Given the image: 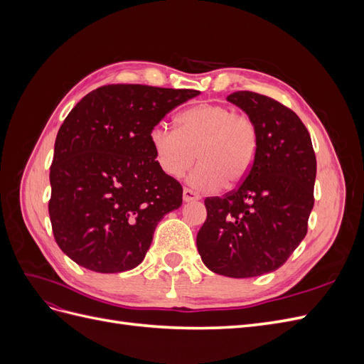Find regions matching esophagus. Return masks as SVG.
<instances>
[{
    "label": "esophagus",
    "mask_w": 364,
    "mask_h": 364,
    "mask_svg": "<svg viewBox=\"0 0 364 364\" xmlns=\"http://www.w3.org/2000/svg\"><path fill=\"white\" fill-rule=\"evenodd\" d=\"M200 196L190 188H183V200L185 202H196L199 200Z\"/></svg>",
    "instance_id": "1"
}]
</instances>
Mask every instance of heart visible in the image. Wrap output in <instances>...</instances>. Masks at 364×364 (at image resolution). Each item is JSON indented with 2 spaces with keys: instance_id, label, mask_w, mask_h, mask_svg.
I'll use <instances>...</instances> for the list:
<instances>
[{
  "instance_id": "1",
  "label": "heart",
  "mask_w": 364,
  "mask_h": 364,
  "mask_svg": "<svg viewBox=\"0 0 364 364\" xmlns=\"http://www.w3.org/2000/svg\"><path fill=\"white\" fill-rule=\"evenodd\" d=\"M150 144L159 168L170 178H182L197 156L200 165L190 183L214 191L243 182L255 164L258 129L247 114L217 103H202L176 117V130L158 124L150 130Z\"/></svg>"
}]
</instances>
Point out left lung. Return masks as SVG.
Segmentation results:
<instances>
[{"label":"left lung","instance_id":"8db88e82","mask_svg":"<svg viewBox=\"0 0 364 364\" xmlns=\"http://www.w3.org/2000/svg\"><path fill=\"white\" fill-rule=\"evenodd\" d=\"M228 102L255 121L258 153L234 191L205 199L197 250L214 273L252 278L281 267L305 238L316 155L306 127L287 106L250 91L230 94Z\"/></svg>","mask_w":364,"mask_h":364}]
</instances>
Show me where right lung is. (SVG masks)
Listing matches in <instances>:
<instances>
[{"label":"right lung","mask_w":364,"mask_h":364,"mask_svg":"<svg viewBox=\"0 0 364 364\" xmlns=\"http://www.w3.org/2000/svg\"><path fill=\"white\" fill-rule=\"evenodd\" d=\"M194 90L106 85L85 95L60 126L50 168L54 240L79 266L98 273L136 267L161 218L182 205L150 130Z\"/></svg>","instance_id":"1"}]
</instances>
